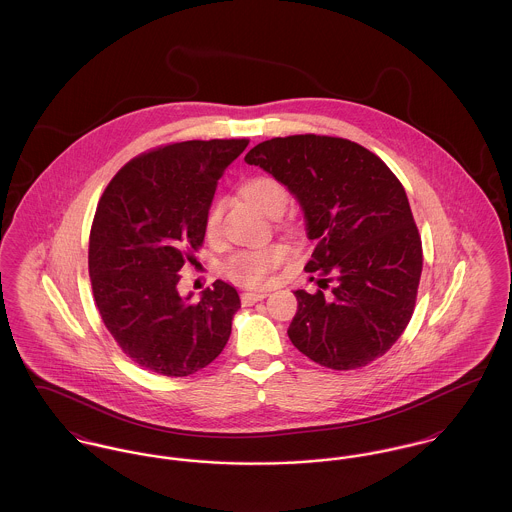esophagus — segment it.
Masks as SVG:
<instances>
[{
	"mask_svg": "<svg viewBox=\"0 0 512 512\" xmlns=\"http://www.w3.org/2000/svg\"><path fill=\"white\" fill-rule=\"evenodd\" d=\"M267 295L268 293L265 292H245L242 293V303L244 305H253L257 301H263Z\"/></svg>",
	"mask_w": 512,
	"mask_h": 512,
	"instance_id": "obj_1",
	"label": "esophagus"
}]
</instances>
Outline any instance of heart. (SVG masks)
I'll return each mask as SVG.
<instances>
[{"label":"heart","instance_id":"1","mask_svg":"<svg viewBox=\"0 0 512 512\" xmlns=\"http://www.w3.org/2000/svg\"><path fill=\"white\" fill-rule=\"evenodd\" d=\"M245 199L255 205L259 211L274 215L282 213L288 205V188L274 176H255L249 178L242 186ZM220 203L215 201L205 215V232L215 236L219 232ZM288 257V247L282 244H270L265 247H249L232 253L226 263L224 272L236 284L245 288H261L267 284L272 270L280 267Z\"/></svg>","mask_w":512,"mask_h":512}]
</instances>
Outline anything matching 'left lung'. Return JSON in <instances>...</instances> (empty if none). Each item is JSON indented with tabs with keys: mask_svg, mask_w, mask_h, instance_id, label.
Segmentation results:
<instances>
[{
	"mask_svg": "<svg viewBox=\"0 0 512 512\" xmlns=\"http://www.w3.org/2000/svg\"><path fill=\"white\" fill-rule=\"evenodd\" d=\"M245 163L288 186L317 244L305 270L320 276L322 290L293 292V345L332 370L382 357L413 317L422 274V242L399 178L366 147L317 134L261 142Z\"/></svg>",
	"mask_w": 512,
	"mask_h": 512,
	"instance_id": "obj_1",
	"label": "left lung"
}]
</instances>
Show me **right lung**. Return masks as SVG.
<instances>
[{
  "label": "right lung",
  "instance_id": "right-lung-1",
  "mask_svg": "<svg viewBox=\"0 0 512 512\" xmlns=\"http://www.w3.org/2000/svg\"><path fill=\"white\" fill-rule=\"evenodd\" d=\"M247 138L190 140L130 159L99 197L88 270L99 315L122 353L161 376L211 365L232 332L238 292L217 280L178 295L180 268L203 245L219 178Z\"/></svg>",
  "mask_w": 512,
  "mask_h": 512
}]
</instances>
